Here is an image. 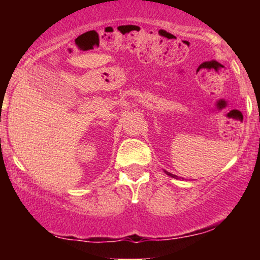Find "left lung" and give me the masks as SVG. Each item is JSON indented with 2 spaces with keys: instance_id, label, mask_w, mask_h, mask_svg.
<instances>
[{
  "instance_id": "1",
  "label": "left lung",
  "mask_w": 260,
  "mask_h": 260,
  "mask_svg": "<svg viewBox=\"0 0 260 260\" xmlns=\"http://www.w3.org/2000/svg\"><path fill=\"white\" fill-rule=\"evenodd\" d=\"M166 172V175H169L170 177H174V178H177V176L176 175H172V174H170V172H168V171H165Z\"/></svg>"
}]
</instances>
